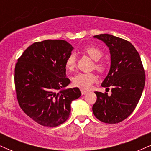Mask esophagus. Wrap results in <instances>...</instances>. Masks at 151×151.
Segmentation results:
<instances>
[{"label":"esophagus","instance_id":"obj_1","mask_svg":"<svg viewBox=\"0 0 151 151\" xmlns=\"http://www.w3.org/2000/svg\"><path fill=\"white\" fill-rule=\"evenodd\" d=\"M81 94H82V95H84V94H86V93H88V91H85V90L81 89Z\"/></svg>","mask_w":151,"mask_h":151}]
</instances>
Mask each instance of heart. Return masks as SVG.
Returning a JSON list of instances; mask_svg holds the SVG:
<instances>
[{
  "mask_svg": "<svg viewBox=\"0 0 151 151\" xmlns=\"http://www.w3.org/2000/svg\"><path fill=\"white\" fill-rule=\"evenodd\" d=\"M84 52L87 54L92 60H95L93 67L100 72H104L106 70V63L104 61H100L103 56V52L100 48L95 46L86 47ZM77 57L74 53H72L66 60V68L68 70L72 71L75 68ZM73 84L75 86L83 89H88L93 84L97 81V77L94 73H79L73 77Z\"/></svg>",
  "mask_w": 151,
  "mask_h": 151,
  "instance_id": "heart-1",
  "label": "heart"
}]
</instances>
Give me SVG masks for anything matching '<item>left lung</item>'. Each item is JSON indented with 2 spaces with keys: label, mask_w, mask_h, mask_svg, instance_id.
Segmentation results:
<instances>
[{
  "label": "left lung",
  "mask_w": 151,
  "mask_h": 151,
  "mask_svg": "<svg viewBox=\"0 0 151 151\" xmlns=\"http://www.w3.org/2000/svg\"><path fill=\"white\" fill-rule=\"evenodd\" d=\"M94 37L108 46L111 68L101 86L111 87V95L95 91L96 101L92 111L97 119L106 124L124 121L136 109L144 89L145 74L141 58L129 41L109 34Z\"/></svg>",
  "instance_id": "8db88e82"
}]
</instances>
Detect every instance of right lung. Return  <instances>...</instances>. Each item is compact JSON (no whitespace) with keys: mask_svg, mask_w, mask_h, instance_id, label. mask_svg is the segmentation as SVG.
<instances>
[{"mask_svg":"<svg viewBox=\"0 0 151 151\" xmlns=\"http://www.w3.org/2000/svg\"><path fill=\"white\" fill-rule=\"evenodd\" d=\"M72 50L63 40L36 42L15 64L17 100L22 110L40 125L55 127L65 122L71 103L81 96L77 87L64 89L70 83L65 64Z\"/></svg>","mask_w":151,"mask_h":151,"instance_id":"obj_1","label":"right lung"}]
</instances>
